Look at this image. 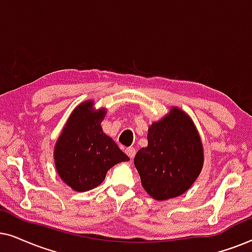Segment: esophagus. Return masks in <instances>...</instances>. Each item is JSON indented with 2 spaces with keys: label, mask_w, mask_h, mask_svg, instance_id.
<instances>
[{
  "label": "esophagus",
  "mask_w": 252,
  "mask_h": 252,
  "mask_svg": "<svg viewBox=\"0 0 252 252\" xmlns=\"http://www.w3.org/2000/svg\"><path fill=\"white\" fill-rule=\"evenodd\" d=\"M126 153L130 159H133V157L136 156V150L133 147H128V149H126Z\"/></svg>",
  "instance_id": "34e87169"
}]
</instances>
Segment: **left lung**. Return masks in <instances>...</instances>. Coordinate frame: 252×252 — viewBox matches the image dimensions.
I'll return each instance as SVG.
<instances>
[{
	"instance_id": "8db88e82",
	"label": "left lung",
	"mask_w": 252,
	"mask_h": 252,
	"mask_svg": "<svg viewBox=\"0 0 252 252\" xmlns=\"http://www.w3.org/2000/svg\"><path fill=\"white\" fill-rule=\"evenodd\" d=\"M147 143L133 160L143 188L157 200L181 196L192 186L204 163L203 144L192 120L173 107L149 126Z\"/></svg>"
}]
</instances>
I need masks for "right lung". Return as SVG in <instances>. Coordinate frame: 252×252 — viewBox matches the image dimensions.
I'll list each match as a JSON object with an SVG mask.
<instances>
[{
    "mask_svg": "<svg viewBox=\"0 0 252 252\" xmlns=\"http://www.w3.org/2000/svg\"><path fill=\"white\" fill-rule=\"evenodd\" d=\"M106 109L94 110L87 100L75 108L54 149L56 170L63 182L79 192L98 187L116 163L129 161L114 140L103 133Z\"/></svg>",
    "mask_w": 252,
    "mask_h": 252,
    "instance_id": "obj_1",
    "label": "right lung"
}]
</instances>
